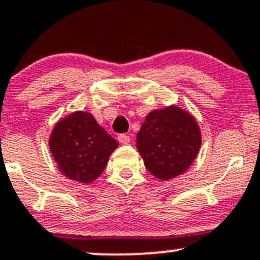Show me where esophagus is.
<instances>
[{"label":"esophagus","instance_id":"1","mask_svg":"<svg viewBox=\"0 0 260 260\" xmlns=\"http://www.w3.org/2000/svg\"><path fill=\"white\" fill-rule=\"evenodd\" d=\"M118 141H119V143L127 144V143H129L131 138H129V136H127V135H124V133H122V135L118 136Z\"/></svg>","mask_w":260,"mask_h":260}]
</instances>
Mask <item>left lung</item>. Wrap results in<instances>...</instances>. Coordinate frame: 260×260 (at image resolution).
<instances>
[{
    "label": "left lung",
    "instance_id": "obj_1",
    "mask_svg": "<svg viewBox=\"0 0 260 260\" xmlns=\"http://www.w3.org/2000/svg\"><path fill=\"white\" fill-rule=\"evenodd\" d=\"M201 143L196 119L176 106L151 112L137 135V149L144 166L162 180L187 171Z\"/></svg>",
    "mask_w": 260,
    "mask_h": 260
}]
</instances>
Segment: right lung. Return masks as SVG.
Masks as SVG:
<instances>
[{
  "label": "right lung",
  "mask_w": 260,
  "mask_h": 260,
  "mask_svg": "<svg viewBox=\"0 0 260 260\" xmlns=\"http://www.w3.org/2000/svg\"><path fill=\"white\" fill-rule=\"evenodd\" d=\"M118 143L91 113L75 112L61 119L50 138V149L67 178L91 183L102 174Z\"/></svg>",
  "instance_id": "add662e5"
}]
</instances>
